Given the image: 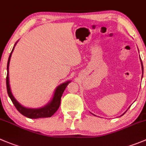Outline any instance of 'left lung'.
<instances>
[{
    "mask_svg": "<svg viewBox=\"0 0 146 146\" xmlns=\"http://www.w3.org/2000/svg\"><path fill=\"white\" fill-rule=\"evenodd\" d=\"M141 64H142V69H143V63H142V61H141ZM124 114V113H123Z\"/></svg>",
    "mask_w": 146,
    "mask_h": 146,
    "instance_id": "obj_1",
    "label": "left lung"
}]
</instances>
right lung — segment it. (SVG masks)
I'll list each match as a JSON object with an SVG mask.
<instances>
[{"label": "right lung", "instance_id": "right-lung-1", "mask_svg": "<svg viewBox=\"0 0 146 146\" xmlns=\"http://www.w3.org/2000/svg\"><path fill=\"white\" fill-rule=\"evenodd\" d=\"M13 48L12 51H11V54H10L9 58H8V64H7V76H6V87H7V92H8V96L10 97L11 100H12L13 103L16 108V109L22 114L24 116L27 117L29 118H33V119H36V118H48V117H51L56 111H58V109L60 107V100H61L62 95H63V92H64L65 89L67 87L68 83H70L69 81L66 82V83H62L58 88H56V91H55L54 96H53V99L51 101L46 105L45 107L41 108H37V109H31V108H27L23 107L21 106L18 101L15 99V98L13 96L12 93H11V88H10L9 85V78H8V68H9V63L10 60H11V54L13 53Z\"/></svg>", "mask_w": 146, "mask_h": 146}]
</instances>
